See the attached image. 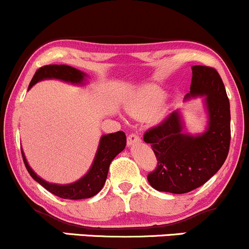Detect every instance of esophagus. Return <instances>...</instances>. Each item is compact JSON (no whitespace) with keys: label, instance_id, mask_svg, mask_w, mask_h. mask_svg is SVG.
Returning a JSON list of instances; mask_svg holds the SVG:
<instances>
[{"label":"esophagus","instance_id":"esophagus-1","mask_svg":"<svg viewBox=\"0 0 249 249\" xmlns=\"http://www.w3.org/2000/svg\"><path fill=\"white\" fill-rule=\"evenodd\" d=\"M140 142V136L138 134H135V133H132V134H129L127 136V143L128 146H132L134 145V143H139Z\"/></svg>","mask_w":249,"mask_h":249}]
</instances>
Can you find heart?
Masks as SVG:
<instances>
[{
    "instance_id": "heart-1",
    "label": "heart",
    "mask_w": 249,
    "mask_h": 249,
    "mask_svg": "<svg viewBox=\"0 0 249 249\" xmlns=\"http://www.w3.org/2000/svg\"><path fill=\"white\" fill-rule=\"evenodd\" d=\"M164 91L157 87H147L138 92L133 100L127 104V110L136 117H146L152 122L162 119V109H156L164 100Z\"/></svg>"
}]
</instances>
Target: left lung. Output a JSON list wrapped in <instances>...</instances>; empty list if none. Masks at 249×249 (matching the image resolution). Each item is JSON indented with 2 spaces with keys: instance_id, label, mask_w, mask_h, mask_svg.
<instances>
[{
  "instance_id": "left-lung-1",
  "label": "left lung",
  "mask_w": 249,
  "mask_h": 249,
  "mask_svg": "<svg viewBox=\"0 0 249 249\" xmlns=\"http://www.w3.org/2000/svg\"><path fill=\"white\" fill-rule=\"evenodd\" d=\"M190 93L186 100L204 96L208 127L202 134L183 132L179 110L147 130L143 140L151 143L158 165L147 176L158 191L186 194L199 188L220 170L231 145V106L220 74L209 66H192Z\"/></svg>"
}]
</instances>
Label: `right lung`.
I'll return each instance as SVG.
<instances>
[{"mask_svg":"<svg viewBox=\"0 0 249 249\" xmlns=\"http://www.w3.org/2000/svg\"><path fill=\"white\" fill-rule=\"evenodd\" d=\"M85 78H87V74L84 72L77 70V69L72 68V66L46 65L36 70V74L32 78L31 83H29L28 89H31L34 84H36L40 81H44V79H60L63 82L82 85L84 84ZM125 142H127L125 134L121 130L101 136L100 145H98L95 159H93L89 172L84 177L79 179V180L68 184V185L52 184L40 178L28 165L27 159H26L22 149H21V153H22L25 166L27 168L31 177L36 181H38L40 185L49 190L51 194L64 199H83L90 198V197L95 196V195H97L102 190L104 183H106L107 176H108L110 162L113 161L114 158L120 152L124 151Z\"/></svg>","mask_w":249,"mask_h":249,"instance_id":"right-lung-1","label":"right lung"}]
</instances>
